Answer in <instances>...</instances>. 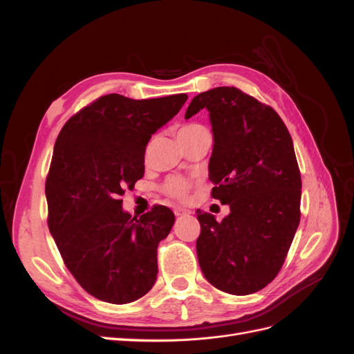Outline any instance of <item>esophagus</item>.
I'll return each mask as SVG.
<instances>
[{
	"instance_id": "1",
	"label": "esophagus",
	"mask_w": 354,
	"mask_h": 354,
	"mask_svg": "<svg viewBox=\"0 0 354 354\" xmlns=\"http://www.w3.org/2000/svg\"><path fill=\"white\" fill-rule=\"evenodd\" d=\"M174 214H176L177 217L185 216V214H187V209L183 208V207H174Z\"/></svg>"
}]
</instances>
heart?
<instances>
[{"label":"heart","instance_id":"1","mask_svg":"<svg viewBox=\"0 0 354 354\" xmlns=\"http://www.w3.org/2000/svg\"><path fill=\"white\" fill-rule=\"evenodd\" d=\"M199 130H203L202 125H198V124H189V125H183L178 130L177 136H185V134H190V133H195V131H199ZM164 190L165 194H168L169 196H174V198H183L186 190H187V183L186 180L180 178V177H173L169 178L165 186H164Z\"/></svg>","mask_w":354,"mask_h":354}]
</instances>
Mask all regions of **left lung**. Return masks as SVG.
Here are the masks:
<instances>
[{
    "label": "left lung",
    "mask_w": 354,
    "mask_h": 354,
    "mask_svg": "<svg viewBox=\"0 0 354 354\" xmlns=\"http://www.w3.org/2000/svg\"><path fill=\"white\" fill-rule=\"evenodd\" d=\"M207 109L212 130L211 195L229 216L198 212L196 254L220 291L248 295L279 273L299 224L301 176L291 134L270 106L234 87L198 94L185 118Z\"/></svg>",
    "instance_id": "obj_1"
}]
</instances>
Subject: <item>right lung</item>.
I'll return each instance as SVG.
<instances>
[{"label": "right lung", "mask_w": 354, "mask_h": 354, "mask_svg": "<svg viewBox=\"0 0 354 354\" xmlns=\"http://www.w3.org/2000/svg\"><path fill=\"white\" fill-rule=\"evenodd\" d=\"M186 100L187 94L103 95L73 115L55 143L46 181L48 229L72 276L102 301H136L156 281V250L174 214L158 205L136 218L120 198L143 177L152 134Z\"/></svg>", "instance_id": "1"}]
</instances>
